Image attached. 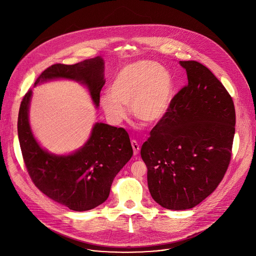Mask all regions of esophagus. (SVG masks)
<instances>
[{"mask_svg": "<svg viewBox=\"0 0 256 256\" xmlns=\"http://www.w3.org/2000/svg\"><path fill=\"white\" fill-rule=\"evenodd\" d=\"M132 149H134V155L136 156V155L138 154V152H140V147H138V142H136L134 140H132Z\"/></svg>", "mask_w": 256, "mask_h": 256, "instance_id": "esophagus-1", "label": "esophagus"}]
</instances>
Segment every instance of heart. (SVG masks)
<instances>
[{"label":"heart","instance_id":"obj_1","mask_svg":"<svg viewBox=\"0 0 256 256\" xmlns=\"http://www.w3.org/2000/svg\"><path fill=\"white\" fill-rule=\"evenodd\" d=\"M100 97L106 118L120 124L128 114L130 105L132 116L146 124H157L169 112L174 82L169 70L152 60H136L124 64Z\"/></svg>","mask_w":256,"mask_h":256}]
</instances>
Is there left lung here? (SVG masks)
<instances>
[{"mask_svg": "<svg viewBox=\"0 0 256 256\" xmlns=\"http://www.w3.org/2000/svg\"><path fill=\"white\" fill-rule=\"evenodd\" d=\"M188 83L140 149L148 186L161 206L188 210L222 181L232 154L235 107L212 72L196 60H180Z\"/></svg>", "mask_w": 256, "mask_h": 256, "instance_id": "left-lung-1", "label": "left lung"}]
</instances>
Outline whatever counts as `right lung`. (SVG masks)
Instances as JSON below:
<instances>
[{
    "label": "right lung",
    "mask_w": 256,
    "mask_h": 256,
    "mask_svg": "<svg viewBox=\"0 0 256 256\" xmlns=\"http://www.w3.org/2000/svg\"><path fill=\"white\" fill-rule=\"evenodd\" d=\"M101 56L75 64H56L44 70L34 85L54 79H68L87 86L98 107L105 84ZM32 90L22 99L18 116V138L23 160L35 186L70 210L83 212L103 204L112 181L132 156L130 136L122 128L96 122L81 149L70 155H54L42 149L29 124Z\"/></svg>",
    "instance_id": "obj_1"
}]
</instances>
